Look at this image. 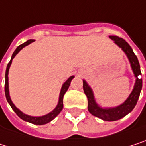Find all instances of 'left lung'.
<instances>
[{
	"mask_svg": "<svg viewBox=\"0 0 146 146\" xmlns=\"http://www.w3.org/2000/svg\"><path fill=\"white\" fill-rule=\"evenodd\" d=\"M110 38L111 40H113L114 42L119 47H121L122 49V51L126 53V55H127V57L130 62L132 70H133V74L136 77L135 84H134V87H133L132 93L130 94L128 98L124 101V103H122L121 105H120L116 107H113V108L103 109V108L100 107L97 105V103L95 102L93 90L88 86L87 82L84 80H83V90H84L85 94L88 97V111L93 115L99 117L104 121H117V120L124 117L128 113H130L135 107L137 101L139 100V94H140V91L142 89V79L138 77L139 76L141 75L139 60H138L136 55L134 54L133 49L128 45V43L125 40H123L122 38L115 36H110Z\"/></svg>",
	"mask_w": 146,
	"mask_h": 146,
	"instance_id": "left-lung-1",
	"label": "left lung"
}]
</instances>
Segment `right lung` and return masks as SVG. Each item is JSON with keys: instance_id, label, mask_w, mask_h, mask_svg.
I'll return each mask as SVG.
<instances>
[{"instance_id": "obj_1", "label": "right lung", "mask_w": 146, "mask_h": 146, "mask_svg": "<svg viewBox=\"0 0 146 146\" xmlns=\"http://www.w3.org/2000/svg\"><path fill=\"white\" fill-rule=\"evenodd\" d=\"M33 41H35V40H27L26 42L21 44L20 46H19L16 48V50H15L14 52L13 53L12 58H11V60H10V62L7 64V70H6V75H5V79H6V82H5V94H6L7 100V102L9 103V105H10V106L12 107V109L13 110V111H14V112H15L22 120H24V121H28V122H31V123H33V124H36V125H44V124H46V123L50 122L51 121H52V120H53L60 112H61V110H63V106H64V105H63L64 95V94L66 93V91L68 90V88H69V87H70V85L71 80H72L75 76H70V77L63 84V86H62V88H61L60 94H59L58 103L56 108L53 110L52 111H51L50 113H48V114H46V115H42V116H31V115H26V114H24L22 111H20L18 109V108L14 106V104L12 102L11 98H10V95H9V88H8V70H9V68H10V66H11L13 58L19 53V52L22 48H24V47L26 46L27 45L32 43Z\"/></svg>"}]
</instances>
